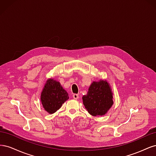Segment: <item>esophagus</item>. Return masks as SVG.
<instances>
[{
  "instance_id": "34e87169",
  "label": "esophagus",
  "mask_w": 156,
  "mask_h": 156,
  "mask_svg": "<svg viewBox=\"0 0 156 156\" xmlns=\"http://www.w3.org/2000/svg\"><path fill=\"white\" fill-rule=\"evenodd\" d=\"M73 99H75V100H77V99L79 98L78 94H73Z\"/></svg>"
}]
</instances>
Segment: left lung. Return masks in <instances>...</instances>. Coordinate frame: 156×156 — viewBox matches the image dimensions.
Here are the masks:
<instances>
[{
    "label": "left lung",
    "mask_w": 156,
    "mask_h": 156,
    "mask_svg": "<svg viewBox=\"0 0 156 156\" xmlns=\"http://www.w3.org/2000/svg\"><path fill=\"white\" fill-rule=\"evenodd\" d=\"M82 99L84 107L94 116L105 115L114 103L110 84L104 79L93 81Z\"/></svg>",
    "instance_id": "obj_1"
}]
</instances>
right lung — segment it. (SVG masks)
<instances>
[{
	"label": "right lung",
	"instance_id": "add662e5",
	"mask_svg": "<svg viewBox=\"0 0 156 156\" xmlns=\"http://www.w3.org/2000/svg\"><path fill=\"white\" fill-rule=\"evenodd\" d=\"M68 99V93L59 81L53 78L47 80L40 96V101L45 111L49 114H53Z\"/></svg>",
	"mask_w": 156,
	"mask_h": 156
}]
</instances>
